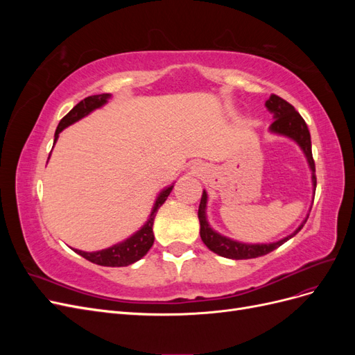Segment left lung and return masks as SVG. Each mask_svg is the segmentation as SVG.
<instances>
[{
    "label": "left lung",
    "mask_w": 355,
    "mask_h": 355,
    "mask_svg": "<svg viewBox=\"0 0 355 355\" xmlns=\"http://www.w3.org/2000/svg\"><path fill=\"white\" fill-rule=\"evenodd\" d=\"M266 110L270 111L274 115V123L270 125V132L272 135L278 136H284L292 139L293 142L299 145V148L302 149V153L308 161V166L313 171V188H314V194H315V187H317V178H315V164L313 159V151H311V135L306 127V123L304 121V118L300 116V114L293 108L292 105L286 102L284 99L278 98L275 94H271L270 99L265 102ZM207 192L202 191L201 201H200V207H198V219H200V235L202 243L206 244L211 252H214L219 256L228 257V259L234 261H240V259H253V257H259L263 254L271 253L275 250L277 247H280L284 244L287 240L302 230L305 225L308 216L302 220V223L290 234L287 237L274 241V243H243L232 240L230 237H225V235L219 234L218 231H214L210 223L207 220Z\"/></svg>",
    "instance_id": "8db88e82"
}]
</instances>
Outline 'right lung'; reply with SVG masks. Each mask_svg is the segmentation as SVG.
Returning a JSON list of instances; mask_svg holds the SVG:
<instances>
[{"instance_id":"right-lung-1","label":"right lung","mask_w":355,"mask_h":355,"mask_svg":"<svg viewBox=\"0 0 355 355\" xmlns=\"http://www.w3.org/2000/svg\"><path fill=\"white\" fill-rule=\"evenodd\" d=\"M110 99H111L110 93H102V94L89 96V98H85L84 101L75 105L73 108L60 120L55 133V144L59 139V135L63 128H67L68 125L80 121L81 118L87 116L94 110L102 108L103 105L108 103ZM171 189H173V185H168L159 192L158 197L155 198L151 214H149L148 220L144 223V227L141 230H137L135 234H132L128 239L108 247V249H102L98 252H83L78 249H72V250L77 252L80 256H83L84 259H87L101 266H127L137 262L139 259H142L154 244L153 225H154L155 214L158 209L163 206L167 197L170 196Z\"/></svg>"}]
</instances>
